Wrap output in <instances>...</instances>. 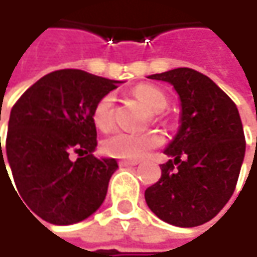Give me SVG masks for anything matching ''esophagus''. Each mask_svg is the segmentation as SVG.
<instances>
[{
  "instance_id": "1",
  "label": "esophagus",
  "mask_w": 257,
  "mask_h": 257,
  "mask_svg": "<svg viewBox=\"0 0 257 257\" xmlns=\"http://www.w3.org/2000/svg\"><path fill=\"white\" fill-rule=\"evenodd\" d=\"M118 165L119 167H135V165H138V162L136 161H119Z\"/></svg>"
}]
</instances>
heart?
Here are the masks:
<instances>
[{
	"label": "heart",
	"mask_w": 257,
	"mask_h": 257,
	"mask_svg": "<svg viewBox=\"0 0 257 257\" xmlns=\"http://www.w3.org/2000/svg\"><path fill=\"white\" fill-rule=\"evenodd\" d=\"M135 98L143 105L148 106V109L154 114L162 112L167 105L168 99L165 93L151 84H139L133 89ZM92 118L95 125L102 130L108 132L114 127L115 117H114V96L111 93L103 95L99 101L95 103ZM162 145V138L155 132H146V133H125L118 132L106 139L102 145L103 152L108 156L127 159V161H138L148 155L151 151Z\"/></svg>",
	"instance_id": "b5f03b06"
}]
</instances>
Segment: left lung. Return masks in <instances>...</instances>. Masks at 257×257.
Segmentation results:
<instances>
[{
    "label": "left lung",
    "instance_id": "left-lung-1",
    "mask_svg": "<svg viewBox=\"0 0 257 257\" xmlns=\"http://www.w3.org/2000/svg\"><path fill=\"white\" fill-rule=\"evenodd\" d=\"M149 79L171 83L181 101V127L165 149L171 159L148 187L151 211L175 227L202 225L221 211L235 190L246 139L235 103L211 79L180 67Z\"/></svg>",
    "mask_w": 257,
    "mask_h": 257
}]
</instances>
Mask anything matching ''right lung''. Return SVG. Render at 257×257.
I'll list each match as a JSON object with an SVG mask.
<instances>
[{
	"mask_svg": "<svg viewBox=\"0 0 257 257\" xmlns=\"http://www.w3.org/2000/svg\"><path fill=\"white\" fill-rule=\"evenodd\" d=\"M117 83L83 70H57L32 84L11 108L4 151L0 139V171L9 175V164L17 197L49 224L80 222L106 196L118 165L93 155L98 140L92 112Z\"/></svg>",
	"mask_w": 257,
	"mask_h": 257,
	"instance_id": "1",
	"label": "right lung"
}]
</instances>
